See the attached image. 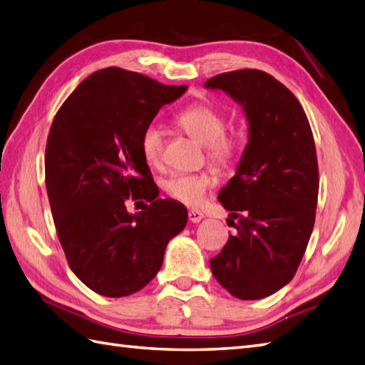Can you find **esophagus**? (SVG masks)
I'll return each instance as SVG.
<instances>
[{"instance_id": "obj_1", "label": "esophagus", "mask_w": 365, "mask_h": 365, "mask_svg": "<svg viewBox=\"0 0 365 365\" xmlns=\"http://www.w3.org/2000/svg\"><path fill=\"white\" fill-rule=\"evenodd\" d=\"M204 218L202 213L200 210H190L189 212V220L190 223H200V221Z\"/></svg>"}]
</instances>
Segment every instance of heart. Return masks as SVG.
Wrapping results in <instances>:
<instances>
[{"label": "heart", "mask_w": 365, "mask_h": 365, "mask_svg": "<svg viewBox=\"0 0 365 365\" xmlns=\"http://www.w3.org/2000/svg\"><path fill=\"white\" fill-rule=\"evenodd\" d=\"M176 123L190 138L207 147V156L213 164L226 165L235 153V140L226 135V120L218 110L207 103H195L184 108L176 115ZM140 155L150 167L163 163L164 139L156 125H147L139 140ZM213 184V178L207 173H175L164 181L163 187L168 197L185 206L197 207L206 198Z\"/></svg>", "instance_id": "obj_1"}]
</instances>
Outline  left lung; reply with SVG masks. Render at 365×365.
I'll use <instances>...</instances> for the list:
<instances>
[{
	"mask_svg": "<svg viewBox=\"0 0 365 365\" xmlns=\"http://www.w3.org/2000/svg\"><path fill=\"white\" fill-rule=\"evenodd\" d=\"M204 86L243 106L250 139L218 201L238 218L221 252L209 262L230 294L257 300L291 282L313 232L319 168L313 131L285 85L259 69H238Z\"/></svg>",
	"mask_w": 365,
	"mask_h": 365,
	"instance_id": "obj_1",
	"label": "left lung"
}]
</instances>
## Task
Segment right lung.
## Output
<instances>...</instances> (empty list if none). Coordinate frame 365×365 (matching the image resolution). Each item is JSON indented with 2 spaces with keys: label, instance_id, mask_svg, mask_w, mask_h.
Masks as SVG:
<instances>
[{
  "label": "right lung",
  "instance_id": "right-lung-1",
  "mask_svg": "<svg viewBox=\"0 0 365 365\" xmlns=\"http://www.w3.org/2000/svg\"><path fill=\"white\" fill-rule=\"evenodd\" d=\"M187 86L105 68L60 106L46 144V190L69 268L105 297L138 292L161 269L165 247L187 225L180 201L159 189L140 155L142 131ZM128 197L150 202L135 216Z\"/></svg>",
  "mask_w": 365,
  "mask_h": 365
}]
</instances>
